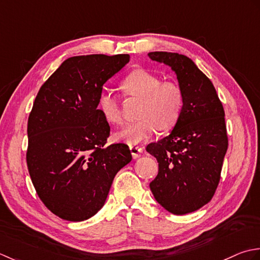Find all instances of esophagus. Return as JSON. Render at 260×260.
I'll return each instance as SVG.
<instances>
[{
	"label": "esophagus",
	"mask_w": 260,
	"mask_h": 260,
	"mask_svg": "<svg viewBox=\"0 0 260 260\" xmlns=\"http://www.w3.org/2000/svg\"><path fill=\"white\" fill-rule=\"evenodd\" d=\"M130 151H131V155H132V157L135 158H138L140 156V153L142 152V148L141 147H139V146H135V145H132V146H130Z\"/></svg>",
	"instance_id": "obj_1"
}]
</instances>
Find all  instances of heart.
Returning <instances> with one entry per match:
<instances>
[{"label":"heart","mask_w":260,"mask_h":260,"mask_svg":"<svg viewBox=\"0 0 260 260\" xmlns=\"http://www.w3.org/2000/svg\"><path fill=\"white\" fill-rule=\"evenodd\" d=\"M121 88L131 96L141 99L139 118L116 134L119 140L138 144L150 138L157 130L168 131L178 122L184 108V93L174 82H160L158 76L144 70L130 73ZM98 107L110 123L122 124L123 115L119 100L112 92L104 91L99 95Z\"/></svg>","instance_id":"obj_1"}]
</instances>
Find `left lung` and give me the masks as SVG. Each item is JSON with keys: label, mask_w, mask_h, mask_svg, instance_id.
Instances as JSON below:
<instances>
[{"label": "left lung", "mask_w": 260, "mask_h": 260, "mask_svg": "<svg viewBox=\"0 0 260 260\" xmlns=\"http://www.w3.org/2000/svg\"><path fill=\"white\" fill-rule=\"evenodd\" d=\"M148 56L172 67L184 93L183 112L171 135L147 146L159 167L149 186L168 212L190 213L210 202L220 182L228 149L224 110L213 84L188 57L166 51Z\"/></svg>", "instance_id": "8db88e82"}]
</instances>
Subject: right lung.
I'll list each match as a JSON object with an SVG mask.
<instances>
[{"mask_svg":"<svg viewBox=\"0 0 260 260\" xmlns=\"http://www.w3.org/2000/svg\"><path fill=\"white\" fill-rule=\"evenodd\" d=\"M129 60V55L71 57L37 94L26 165L42 203L63 220L96 214L116 173L132 159L125 144L107 146L110 125L98 109L103 84Z\"/></svg>","mask_w":260,"mask_h":260,"instance_id":"right-lung-1","label":"right lung"}]
</instances>
